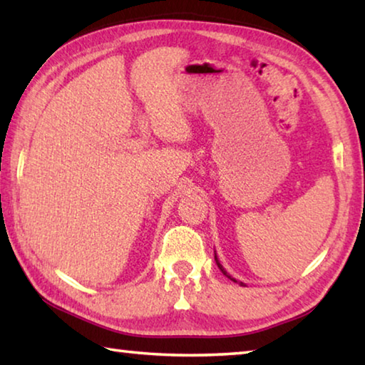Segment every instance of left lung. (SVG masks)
I'll list each match as a JSON object with an SVG mask.
<instances>
[{
    "instance_id": "left-lung-1",
    "label": "left lung",
    "mask_w": 365,
    "mask_h": 365,
    "mask_svg": "<svg viewBox=\"0 0 365 365\" xmlns=\"http://www.w3.org/2000/svg\"><path fill=\"white\" fill-rule=\"evenodd\" d=\"M214 259H215V264H217V267L222 270V274H224L225 277H228V279H230L232 282H235V283H240V285H242V287H246V283H243V282H238V280H235L230 274H227V270L224 269V265H222V264L219 262V257H217V255H215V251H214Z\"/></svg>"
}]
</instances>
